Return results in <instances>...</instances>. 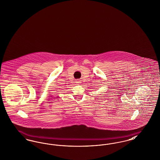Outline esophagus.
<instances>
[{
  "instance_id": "34e87169",
  "label": "esophagus",
  "mask_w": 160,
  "mask_h": 160,
  "mask_svg": "<svg viewBox=\"0 0 160 160\" xmlns=\"http://www.w3.org/2000/svg\"><path fill=\"white\" fill-rule=\"evenodd\" d=\"M77 83L78 84H79L80 83V80H77L76 81Z\"/></svg>"
}]
</instances>
